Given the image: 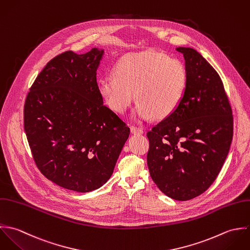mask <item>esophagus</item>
I'll return each mask as SVG.
<instances>
[{
	"mask_svg": "<svg viewBox=\"0 0 250 250\" xmlns=\"http://www.w3.org/2000/svg\"><path fill=\"white\" fill-rule=\"evenodd\" d=\"M130 130H131V133H133V134H142L143 133V129L141 127H137L134 125L130 126Z\"/></svg>",
	"mask_w": 250,
	"mask_h": 250,
	"instance_id": "1",
	"label": "esophagus"
}]
</instances>
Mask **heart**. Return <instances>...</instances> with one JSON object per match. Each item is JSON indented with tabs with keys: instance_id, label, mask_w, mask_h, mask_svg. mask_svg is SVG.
Segmentation results:
<instances>
[{
	"instance_id": "heart-1",
	"label": "heart",
	"mask_w": 250,
	"mask_h": 250,
	"mask_svg": "<svg viewBox=\"0 0 250 250\" xmlns=\"http://www.w3.org/2000/svg\"><path fill=\"white\" fill-rule=\"evenodd\" d=\"M188 84L185 64L164 53L146 50L124 56L115 67V75L99 80V92L113 111L124 114L135 100L137 121L154 117L164 119L179 107Z\"/></svg>"
}]
</instances>
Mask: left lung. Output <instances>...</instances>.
<instances>
[{
	"label": "left lung",
	"instance_id": "1",
	"mask_svg": "<svg viewBox=\"0 0 250 250\" xmlns=\"http://www.w3.org/2000/svg\"><path fill=\"white\" fill-rule=\"evenodd\" d=\"M184 55L188 84L179 107L147 136L150 177L168 197L193 199L215 181L233 138V115L222 80L197 51Z\"/></svg>",
	"mask_w": 250,
	"mask_h": 250
}]
</instances>
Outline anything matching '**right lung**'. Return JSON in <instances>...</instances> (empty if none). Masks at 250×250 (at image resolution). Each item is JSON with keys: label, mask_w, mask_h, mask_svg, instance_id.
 Here are the masks:
<instances>
[{"label": "right lung", "mask_w": 250, "mask_h": 250, "mask_svg": "<svg viewBox=\"0 0 250 250\" xmlns=\"http://www.w3.org/2000/svg\"><path fill=\"white\" fill-rule=\"evenodd\" d=\"M103 50L65 51L36 78L24 104V129L34 161L48 180L77 192L111 177L129 127L99 92Z\"/></svg>", "instance_id": "add662e5"}]
</instances>
